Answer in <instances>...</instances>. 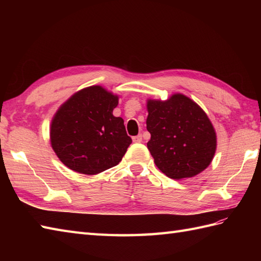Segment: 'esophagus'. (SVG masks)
<instances>
[{
    "label": "esophagus",
    "instance_id": "1",
    "mask_svg": "<svg viewBox=\"0 0 261 261\" xmlns=\"http://www.w3.org/2000/svg\"><path fill=\"white\" fill-rule=\"evenodd\" d=\"M132 140H134V142H141L142 141V136L141 135L135 136L134 138H132Z\"/></svg>",
    "mask_w": 261,
    "mask_h": 261
}]
</instances>
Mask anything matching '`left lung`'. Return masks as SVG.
Segmentation results:
<instances>
[{"instance_id": "1", "label": "left lung", "mask_w": 261, "mask_h": 261, "mask_svg": "<svg viewBox=\"0 0 261 261\" xmlns=\"http://www.w3.org/2000/svg\"><path fill=\"white\" fill-rule=\"evenodd\" d=\"M147 147L157 167L173 179L190 178L212 162L216 135L207 115L191 98L175 94L168 101L149 99Z\"/></svg>"}]
</instances>
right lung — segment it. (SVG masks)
Instances as JSON below:
<instances>
[{
	"instance_id": "right-lung-1",
	"label": "right lung",
	"mask_w": 261,
	"mask_h": 261,
	"mask_svg": "<svg viewBox=\"0 0 261 261\" xmlns=\"http://www.w3.org/2000/svg\"><path fill=\"white\" fill-rule=\"evenodd\" d=\"M118 96L101 86L74 94L54 116L50 141L65 166L80 174L95 175L118 165L132 139L123 119L113 115Z\"/></svg>"
}]
</instances>
